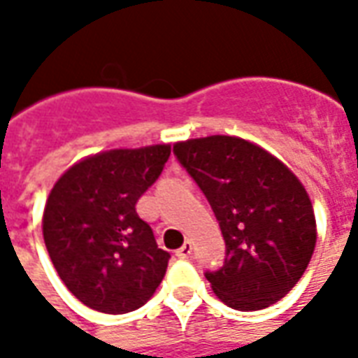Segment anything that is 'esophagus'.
Wrapping results in <instances>:
<instances>
[{
	"label": "esophagus",
	"mask_w": 358,
	"mask_h": 358,
	"mask_svg": "<svg viewBox=\"0 0 358 358\" xmlns=\"http://www.w3.org/2000/svg\"><path fill=\"white\" fill-rule=\"evenodd\" d=\"M189 255H192V243H189V241H186V243H184V245H182L178 251H176V257H178V259H187Z\"/></svg>",
	"instance_id": "esophagus-1"
}]
</instances>
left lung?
Instances as JSON below:
<instances>
[{
	"instance_id": "obj_1",
	"label": "left lung",
	"mask_w": 358,
	"mask_h": 358,
	"mask_svg": "<svg viewBox=\"0 0 358 358\" xmlns=\"http://www.w3.org/2000/svg\"><path fill=\"white\" fill-rule=\"evenodd\" d=\"M174 155L209 199L226 241L224 266L205 274L218 299L259 310L292 292L316 245L315 209L301 180L238 136L176 141Z\"/></svg>"
}]
</instances>
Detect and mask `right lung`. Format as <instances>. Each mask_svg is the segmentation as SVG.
I'll use <instances>...</instances> for the list:
<instances>
[{"instance_id":"1","label":"right lung","mask_w":358,"mask_h":358,"mask_svg":"<svg viewBox=\"0 0 358 358\" xmlns=\"http://www.w3.org/2000/svg\"><path fill=\"white\" fill-rule=\"evenodd\" d=\"M171 143L109 149L69 166L51 187L42 230L59 278L86 307L124 315L145 305L171 255L136 203L163 172Z\"/></svg>"}]
</instances>
